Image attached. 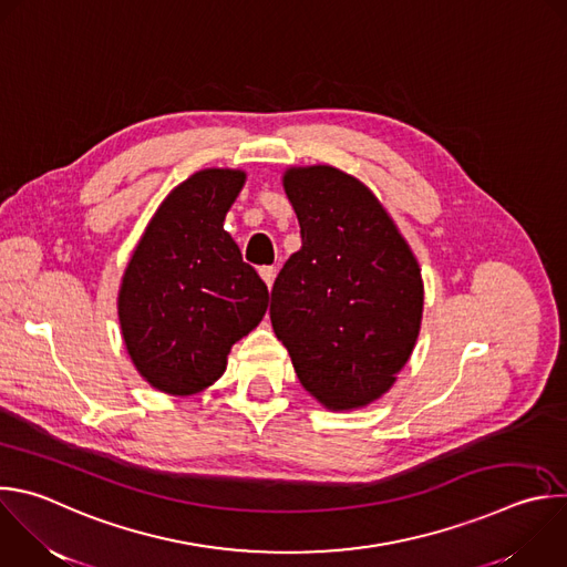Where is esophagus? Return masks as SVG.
Listing matches in <instances>:
<instances>
[{"mask_svg":"<svg viewBox=\"0 0 567 567\" xmlns=\"http://www.w3.org/2000/svg\"><path fill=\"white\" fill-rule=\"evenodd\" d=\"M260 278L265 280V285L271 289L274 280H276V267H260Z\"/></svg>","mask_w":567,"mask_h":567,"instance_id":"1","label":"esophagus"}]
</instances>
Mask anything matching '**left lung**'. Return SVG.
Masks as SVG:
<instances>
[{
  "mask_svg": "<svg viewBox=\"0 0 567 567\" xmlns=\"http://www.w3.org/2000/svg\"><path fill=\"white\" fill-rule=\"evenodd\" d=\"M302 247L271 289V324L302 388L327 410L379 401L410 360L423 318L421 267L369 188L340 168L282 177Z\"/></svg>",
  "mask_w": 567,
  "mask_h": 567,
  "instance_id": "8db88e82",
  "label": "left lung"
}]
</instances>
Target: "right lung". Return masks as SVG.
Listing matches in <instances>:
<instances>
[{"label": "right lung", "mask_w": 567, "mask_h": 567, "mask_svg": "<svg viewBox=\"0 0 567 567\" xmlns=\"http://www.w3.org/2000/svg\"><path fill=\"white\" fill-rule=\"evenodd\" d=\"M245 171L205 168L164 198L122 276L117 316L142 379L173 396L214 385L227 355L269 307L267 285L243 262L225 216Z\"/></svg>", "instance_id": "1"}]
</instances>
